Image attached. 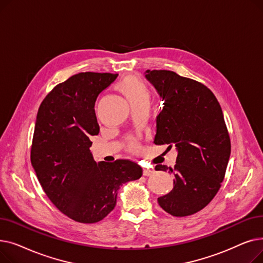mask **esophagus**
I'll list each match as a JSON object with an SVG mask.
<instances>
[{
    "label": "esophagus",
    "mask_w": 263,
    "mask_h": 263,
    "mask_svg": "<svg viewBox=\"0 0 263 263\" xmlns=\"http://www.w3.org/2000/svg\"><path fill=\"white\" fill-rule=\"evenodd\" d=\"M155 173H156V171L154 168H144V171H143L144 176H151V175H154Z\"/></svg>",
    "instance_id": "34e87169"
}]
</instances>
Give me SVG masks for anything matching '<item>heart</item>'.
Listing matches in <instances>:
<instances>
[{"label":"heart","mask_w":263,"mask_h":263,"mask_svg":"<svg viewBox=\"0 0 263 263\" xmlns=\"http://www.w3.org/2000/svg\"><path fill=\"white\" fill-rule=\"evenodd\" d=\"M116 89L126 98L130 106L148 103L151 96L146 83L134 76H128L119 81L116 84ZM128 148L131 151H137L140 149V144L134 137H129Z\"/></svg>","instance_id":"heart-1"}]
</instances>
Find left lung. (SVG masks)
Here are the masks:
<instances>
[{
    "label": "left lung",
    "mask_w": 263,
    "mask_h": 263,
    "mask_svg": "<svg viewBox=\"0 0 263 263\" xmlns=\"http://www.w3.org/2000/svg\"><path fill=\"white\" fill-rule=\"evenodd\" d=\"M145 73L164 101L155 144L178 150L174 170L156 166L175 175L173 190L158 202L173 216L192 215L209 204L224 180L231 144L223 110L214 93L195 80L170 70Z\"/></svg>",
    "instance_id": "1"
}]
</instances>
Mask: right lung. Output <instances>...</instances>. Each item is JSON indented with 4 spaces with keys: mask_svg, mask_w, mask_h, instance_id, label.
I'll use <instances>...</instances> for the list:
<instances>
[{
    "mask_svg": "<svg viewBox=\"0 0 263 263\" xmlns=\"http://www.w3.org/2000/svg\"><path fill=\"white\" fill-rule=\"evenodd\" d=\"M118 74L81 72L55 86L41 102L31 148L38 181L52 203L76 222H100L116 205L117 192L143 175L130 160L97 163L90 137L99 133L98 95Z\"/></svg>",
    "mask_w": 263,
    "mask_h": 263,
    "instance_id": "right-lung-1",
    "label": "right lung"
}]
</instances>
